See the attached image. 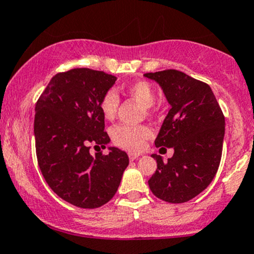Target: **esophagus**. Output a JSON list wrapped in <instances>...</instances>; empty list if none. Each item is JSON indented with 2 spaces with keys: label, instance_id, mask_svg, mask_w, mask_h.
Here are the masks:
<instances>
[{
  "label": "esophagus",
  "instance_id": "1",
  "mask_svg": "<svg viewBox=\"0 0 254 254\" xmlns=\"http://www.w3.org/2000/svg\"><path fill=\"white\" fill-rule=\"evenodd\" d=\"M139 157V154H135V153H129V159L131 160V161H133V160L138 159Z\"/></svg>",
  "mask_w": 254,
  "mask_h": 254
}]
</instances>
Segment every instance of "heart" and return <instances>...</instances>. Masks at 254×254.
Listing matches in <instances>:
<instances>
[{
	"label": "heart",
	"mask_w": 254,
	"mask_h": 254,
	"mask_svg": "<svg viewBox=\"0 0 254 254\" xmlns=\"http://www.w3.org/2000/svg\"><path fill=\"white\" fill-rule=\"evenodd\" d=\"M127 94L138 101L142 106L149 107L153 106L156 101V92L150 83L145 81H138L125 89ZM119 106V97L115 90H109L103 95L100 101V110L104 117L106 119H113L117 115ZM151 136L149 127L144 125H117L112 129V138L116 144L132 151L142 149L144 142Z\"/></svg>",
	"instance_id": "b5f03b06"
}]
</instances>
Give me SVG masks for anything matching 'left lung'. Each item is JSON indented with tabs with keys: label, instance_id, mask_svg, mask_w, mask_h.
Returning a JSON list of instances; mask_svg holds the SVG:
<instances>
[{
	"label": "left lung",
	"instance_id": "left-lung-1",
	"mask_svg": "<svg viewBox=\"0 0 254 254\" xmlns=\"http://www.w3.org/2000/svg\"><path fill=\"white\" fill-rule=\"evenodd\" d=\"M161 87L168 111L155 145L173 148L167 164L160 155L148 180L151 192L168 203H185L205 190L218 170L224 138V117L206 83L182 71L147 72ZM165 149V148H161Z\"/></svg>",
	"mask_w": 254,
	"mask_h": 254
}]
</instances>
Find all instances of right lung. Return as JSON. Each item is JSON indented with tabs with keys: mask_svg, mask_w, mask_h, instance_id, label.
I'll use <instances>...</instances> for the list:
<instances>
[{
	"mask_svg": "<svg viewBox=\"0 0 254 254\" xmlns=\"http://www.w3.org/2000/svg\"><path fill=\"white\" fill-rule=\"evenodd\" d=\"M116 80L104 71L71 69L55 75L37 101L38 165L51 190L78 208L112 199L129 165L127 154L116 147L107 155L89 153L90 144L104 149L110 143L100 101Z\"/></svg>",
	"mask_w": 254,
	"mask_h": 254,
	"instance_id": "add662e5",
	"label": "right lung"
}]
</instances>
